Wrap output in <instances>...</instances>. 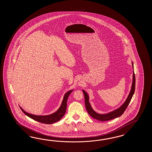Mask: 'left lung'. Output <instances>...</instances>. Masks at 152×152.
Instances as JSON below:
<instances>
[{
  "label": "left lung",
  "mask_w": 152,
  "mask_h": 152,
  "mask_svg": "<svg viewBox=\"0 0 152 152\" xmlns=\"http://www.w3.org/2000/svg\"><path fill=\"white\" fill-rule=\"evenodd\" d=\"M132 64L133 73H132V81L131 90L130 91L129 94L126 98V100H125V102L123 103V104L121 107H119L116 109L113 110L112 111H110L109 113H107L101 114V113H97V112H96L92 109V107L90 103L89 102L90 98H89L88 94H87L86 92H85V91L83 90V92L84 94V97H85L86 109L87 110L88 113L91 116L93 117L94 119H96V120L100 121H106L113 120V118L121 116L124 113V111L126 110V107L128 106L129 103L132 98V96L134 94L135 88V74H134V65H133L132 61Z\"/></svg>",
  "instance_id": "left-lung-1"
}]
</instances>
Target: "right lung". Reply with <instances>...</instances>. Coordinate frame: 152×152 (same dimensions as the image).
I'll use <instances>...</instances> for the list:
<instances>
[{"mask_svg":"<svg viewBox=\"0 0 152 152\" xmlns=\"http://www.w3.org/2000/svg\"><path fill=\"white\" fill-rule=\"evenodd\" d=\"M73 91V90L69 91L65 94L61 104L60 107L58 108V110L55 113L48 115H33L26 112V111L23 110L20 107V108L23 111V113H24L26 115L31 118L32 120L36 121L40 123H45L48 124L55 123L56 122H58L61 120L62 117L64 116L66 111L67 101L68 96H69L70 94H71Z\"/></svg>","mask_w":152,"mask_h":152,"instance_id":"right-lung-1","label":"right lung"}]
</instances>
